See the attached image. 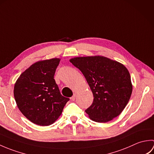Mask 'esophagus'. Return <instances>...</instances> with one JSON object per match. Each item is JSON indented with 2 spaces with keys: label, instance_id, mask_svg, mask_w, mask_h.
I'll return each mask as SVG.
<instances>
[{
  "label": "esophagus",
  "instance_id": "obj_1",
  "mask_svg": "<svg viewBox=\"0 0 154 154\" xmlns=\"http://www.w3.org/2000/svg\"><path fill=\"white\" fill-rule=\"evenodd\" d=\"M76 96H77V93H74L73 95L71 97V100H75V98H76Z\"/></svg>",
  "mask_w": 154,
  "mask_h": 154
}]
</instances>
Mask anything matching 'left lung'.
I'll return each mask as SVG.
<instances>
[{
	"label": "left lung",
	"instance_id": "8db88e82",
	"mask_svg": "<svg viewBox=\"0 0 154 154\" xmlns=\"http://www.w3.org/2000/svg\"><path fill=\"white\" fill-rule=\"evenodd\" d=\"M69 61L82 72L93 94V104L85 110L90 119L104 123L120 114L132 92L127 68L101 55L77 57Z\"/></svg>",
	"mask_w": 154,
	"mask_h": 154
}]
</instances>
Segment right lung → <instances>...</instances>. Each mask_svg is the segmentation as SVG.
I'll list each match as a JSON object with an SVG mask.
<instances>
[{
  "label": "right lung",
  "mask_w": 154,
  "mask_h": 154,
  "mask_svg": "<svg viewBox=\"0 0 154 154\" xmlns=\"http://www.w3.org/2000/svg\"><path fill=\"white\" fill-rule=\"evenodd\" d=\"M60 58L35 62L20 75L14 87L17 106L26 119L39 126L54 124L69 98L63 97L54 79Z\"/></svg>",
  "instance_id": "obj_1"
}]
</instances>
